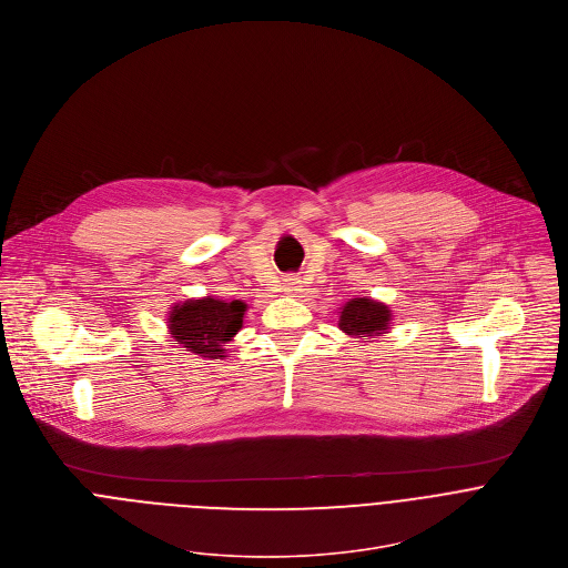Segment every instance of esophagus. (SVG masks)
Returning a JSON list of instances; mask_svg holds the SVG:
<instances>
[{"label":"esophagus","mask_w":568,"mask_h":568,"mask_svg":"<svg viewBox=\"0 0 568 568\" xmlns=\"http://www.w3.org/2000/svg\"><path fill=\"white\" fill-rule=\"evenodd\" d=\"M283 292L290 294V296H298L303 292V285H301V281L296 276H287L283 281Z\"/></svg>","instance_id":"1"}]
</instances>
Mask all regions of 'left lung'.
<instances>
[{
	"instance_id": "obj_1",
	"label": "left lung",
	"mask_w": 568,
	"mask_h": 568,
	"mask_svg": "<svg viewBox=\"0 0 568 568\" xmlns=\"http://www.w3.org/2000/svg\"><path fill=\"white\" fill-rule=\"evenodd\" d=\"M392 321H394V314L389 305L374 301L369 296L352 298L338 312V327L347 336L361 338L363 343H369V338L389 334Z\"/></svg>"
}]
</instances>
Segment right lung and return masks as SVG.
Here are the masks:
<instances>
[{"instance_id":"right-lung-1","label":"right lung","mask_w":568,"mask_h":568,"mask_svg":"<svg viewBox=\"0 0 568 568\" xmlns=\"http://www.w3.org/2000/svg\"><path fill=\"white\" fill-rule=\"evenodd\" d=\"M247 305L243 301H223L216 296L187 298L174 303L168 312V332L185 352L214 361L225 358V345L243 327Z\"/></svg>"}]
</instances>
